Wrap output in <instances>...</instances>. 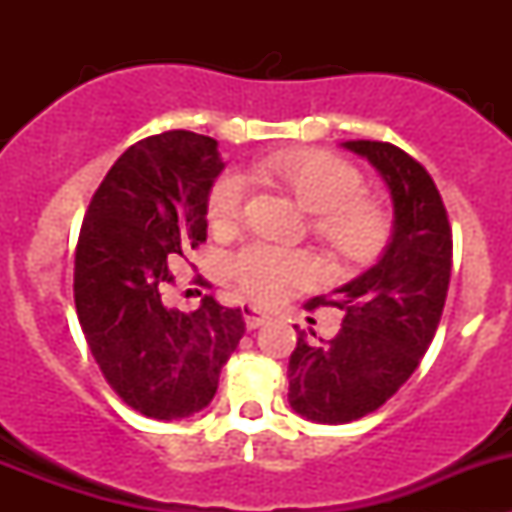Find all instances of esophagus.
<instances>
[{"label":"esophagus","mask_w":512,"mask_h":512,"mask_svg":"<svg viewBox=\"0 0 512 512\" xmlns=\"http://www.w3.org/2000/svg\"><path fill=\"white\" fill-rule=\"evenodd\" d=\"M242 317H245V327L250 329H257L262 327L265 322H270V312H265L262 307H257V304H245V309H242Z\"/></svg>","instance_id":"34e87169"}]
</instances>
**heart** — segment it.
Instances as JSON below:
<instances>
[{"mask_svg": "<svg viewBox=\"0 0 512 512\" xmlns=\"http://www.w3.org/2000/svg\"><path fill=\"white\" fill-rule=\"evenodd\" d=\"M252 175L287 190L314 215V235L344 262H371L389 240V218L374 200L364 198V178L347 160L324 151H277L257 158ZM247 183L240 173L215 180L208 198V218L230 227L242 215ZM232 275L257 299H277L294 287L317 280L319 267L304 252L272 245H250L232 260Z\"/></svg>", "mask_w": 512, "mask_h": 512, "instance_id": "heart-1", "label": "heart"}]
</instances>
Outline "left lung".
<instances>
[{
	"label": "left lung",
	"instance_id": "1",
	"mask_svg": "<svg viewBox=\"0 0 512 512\" xmlns=\"http://www.w3.org/2000/svg\"><path fill=\"white\" fill-rule=\"evenodd\" d=\"M366 158L394 203V232L374 267L314 297L307 309L344 312L337 337L299 332L289 356V406L317 423H349L384 406L409 381L433 342L448 280L453 235L441 193L418 160L381 141H347Z\"/></svg>",
	"mask_w": 512,
	"mask_h": 512
}]
</instances>
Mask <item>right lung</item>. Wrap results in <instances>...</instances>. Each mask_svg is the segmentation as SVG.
Returning <instances> with one entry per match:
<instances>
[{
    "label": "right lung",
    "instance_id": "add662e5",
    "mask_svg": "<svg viewBox=\"0 0 512 512\" xmlns=\"http://www.w3.org/2000/svg\"><path fill=\"white\" fill-rule=\"evenodd\" d=\"M225 168L218 141L165 131L128 148L91 198L74 260V302L98 369L131 409L158 421L213 401L245 334L240 309L205 297L168 309L175 257L208 237V195Z\"/></svg>",
    "mask_w": 512,
    "mask_h": 512
}]
</instances>
